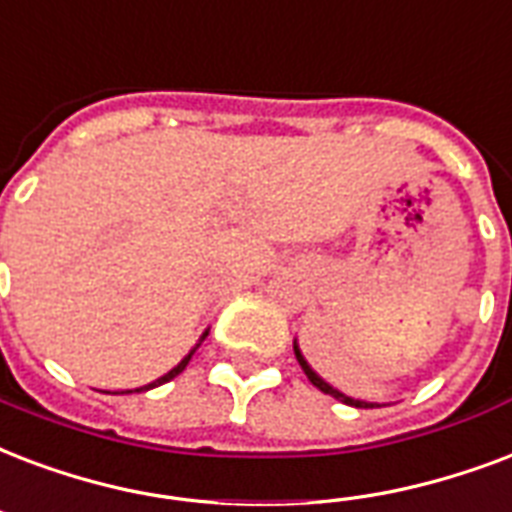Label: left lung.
Wrapping results in <instances>:
<instances>
[{
	"mask_svg": "<svg viewBox=\"0 0 512 512\" xmlns=\"http://www.w3.org/2000/svg\"><path fill=\"white\" fill-rule=\"evenodd\" d=\"M295 357H298V362H300V368H303V373H306V376H308V381H311V384L317 386L319 392H325V395L335 397V400H341V403L357 405V408H373V405H368V403H362V400H351V397L341 395V392H338V389H333V386L327 384V381H322V378H319V376H317V373H314V370L308 368V362H306V360H303V354H300V349H298V346H295Z\"/></svg>",
	"mask_w": 512,
	"mask_h": 512,
	"instance_id": "1",
	"label": "left lung"
}]
</instances>
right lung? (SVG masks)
Listing matches in <instances>:
<instances>
[{"label":"right lung","instance_id":"1","mask_svg":"<svg viewBox=\"0 0 512 512\" xmlns=\"http://www.w3.org/2000/svg\"><path fill=\"white\" fill-rule=\"evenodd\" d=\"M204 338H206V333H204ZM204 338H201V341H204ZM198 346H201V343H198ZM198 346H195V349H198ZM195 349L190 351V354H187L185 360L179 362L177 368H174V370H169V373H166V376H163V378H158V381H152V384L142 386V389H136V392H144V389H152V386H161V384H166V381H171V378H177L179 373H182V370L187 368V362H190V357H193V354H195Z\"/></svg>","mask_w":512,"mask_h":512}]
</instances>
